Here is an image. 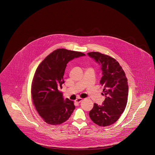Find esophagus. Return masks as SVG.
Here are the masks:
<instances>
[{"label": "esophagus", "instance_id": "34e87169", "mask_svg": "<svg viewBox=\"0 0 155 155\" xmlns=\"http://www.w3.org/2000/svg\"><path fill=\"white\" fill-rule=\"evenodd\" d=\"M82 100H83L82 99H81V98H78V99H76L75 100V103H78V104H79V103H81Z\"/></svg>", "mask_w": 155, "mask_h": 155}]
</instances>
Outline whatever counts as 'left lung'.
I'll return each mask as SVG.
<instances>
[{"label":"left lung","mask_w":155,"mask_h":155,"mask_svg":"<svg viewBox=\"0 0 155 155\" xmlns=\"http://www.w3.org/2000/svg\"><path fill=\"white\" fill-rule=\"evenodd\" d=\"M87 55L100 66L102 77L100 83L104 86L102 94L105 97L102 105L94 103L89 117L100 126H109L118 120L126 107L129 93L127 79L115 59L98 52H89Z\"/></svg>","instance_id":"obj_1"}]
</instances>
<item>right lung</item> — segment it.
I'll list each match as a JSON object with an SVG mask.
<instances>
[{
	"label": "right lung",
	"instance_id": "add662e5",
	"mask_svg": "<svg viewBox=\"0 0 155 155\" xmlns=\"http://www.w3.org/2000/svg\"><path fill=\"white\" fill-rule=\"evenodd\" d=\"M85 54L66 49H58L47 56L36 71L31 86L33 104L38 114L47 124L57 125L66 121L75 108L73 101L63 99L60 91L68 62Z\"/></svg>",
	"mask_w": 155,
	"mask_h": 155
}]
</instances>
